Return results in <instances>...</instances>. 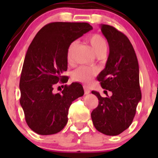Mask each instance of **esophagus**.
<instances>
[{"mask_svg": "<svg viewBox=\"0 0 158 158\" xmlns=\"http://www.w3.org/2000/svg\"><path fill=\"white\" fill-rule=\"evenodd\" d=\"M83 88H84V92H85V95H88L89 93H90V90L88 89V87H86L85 85H84Z\"/></svg>", "mask_w": 158, "mask_h": 158, "instance_id": "esophagus-1", "label": "esophagus"}]
</instances>
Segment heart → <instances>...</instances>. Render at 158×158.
<instances>
[{"instance_id":"1","label":"heart","mask_w":158,"mask_h":158,"mask_svg":"<svg viewBox=\"0 0 158 158\" xmlns=\"http://www.w3.org/2000/svg\"><path fill=\"white\" fill-rule=\"evenodd\" d=\"M89 44L92 46V49L98 56L105 55L108 49V44L104 37L102 35L95 33L90 36L88 39ZM77 46V41H73L69 44L66 52V59L69 63H72L74 59V51ZM97 70L95 68L87 67V66H80L73 72V78L74 80L79 81L88 84L92 81V78L96 75Z\"/></svg>"}]
</instances>
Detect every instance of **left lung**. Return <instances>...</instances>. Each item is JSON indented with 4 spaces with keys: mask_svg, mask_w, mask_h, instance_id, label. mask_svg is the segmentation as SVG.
<instances>
[{
    "mask_svg": "<svg viewBox=\"0 0 158 158\" xmlns=\"http://www.w3.org/2000/svg\"><path fill=\"white\" fill-rule=\"evenodd\" d=\"M101 30L109 43V55L106 68L97 79L112 95L103 98L92 91L98 105L91 117L98 131L114 136L130 126L141 99L139 66L135 49L123 33L107 24H102Z\"/></svg>",
    "mask_w": 158,
    "mask_h": 158,
    "instance_id": "8db88e82",
    "label": "left lung"
}]
</instances>
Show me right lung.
Instances as JSON below:
<instances>
[{
    "label": "right lung",
    "mask_w": 158,
    "mask_h": 158,
    "mask_svg": "<svg viewBox=\"0 0 158 158\" xmlns=\"http://www.w3.org/2000/svg\"><path fill=\"white\" fill-rule=\"evenodd\" d=\"M92 30L88 23L53 22L39 30L27 51L20 79V103L29 128L41 135L60 132L68 122L72 102L84 95L78 82L53 93L67 70L66 52L73 41Z\"/></svg>",
    "instance_id": "right-lung-1"
}]
</instances>
